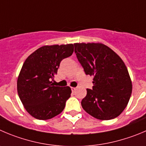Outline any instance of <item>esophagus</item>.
<instances>
[{
    "instance_id": "obj_1",
    "label": "esophagus",
    "mask_w": 146,
    "mask_h": 146,
    "mask_svg": "<svg viewBox=\"0 0 146 146\" xmlns=\"http://www.w3.org/2000/svg\"><path fill=\"white\" fill-rule=\"evenodd\" d=\"M71 89H72V92H74L76 90V87H71Z\"/></svg>"
}]
</instances>
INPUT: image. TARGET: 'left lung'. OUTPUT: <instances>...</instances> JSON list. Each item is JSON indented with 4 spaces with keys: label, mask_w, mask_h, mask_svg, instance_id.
<instances>
[{
    "label": "left lung",
    "mask_w": 146,
    "mask_h": 146,
    "mask_svg": "<svg viewBox=\"0 0 146 146\" xmlns=\"http://www.w3.org/2000/svg\"><path fill=\"white\" fill-rule=\"evenodd\" d=\"M74 52L86 74L93 76L92 90L87 89L83 109L102 120L122 113L132 93V82L121 58L101 43H75Z\"/></svg>",
    "instance_id": "8db88e82"
}]
</instances>
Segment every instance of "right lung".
<instances>
[{
  "label": "right lung",
  "mask_w": 146,
  "mask_h": 146,
  "mask_svg": "<svg viewBox=\"0 0 146 146\" xmlns=\"http://www.w3.org/2000/svg\"><path fill=\"white\" fill-rule=\"evenodd\" d=\"M73 51L72 44L43 46L23 63L18 77L17 91L24 108L34 118L48 120L64 109L71 88L54 86L51 80L57 74L61 61Z\"/></svg>",
  "instance_id": "obj_1"
}]
</instances>
